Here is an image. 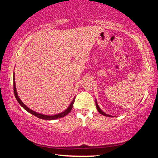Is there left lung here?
Listing matches in <instances>:
<instances>
[{
    "mask_svg": "<svg viewBox=\"0 0 158 158\" xmlns=\"http://www.w3.org/2000/svg\"><path fill=\"white\" fill-rule=\"evenodd\" d=\"M95 105H96V107H97L98 111H99V113L101 114L102 115H103V116H107V117H113V116H111V115H109V114H106L102 110V109L100 108V106H98V104L97 102V100H96V99H95Z\"/></svg>",
    "mask_w": 158,
    "mask_h": 158,
    "instance_id": "1",
    "label": "left lung"
}]
</instances>
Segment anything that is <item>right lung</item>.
<instances>
[{
	"label": "right lung",
	"instance_id": "right-lung-1",
	"mask_svg": "<svg viewBox=\"0 0 158 158\" xmlns=\"http://www.w3.org/2000/svg\"><path fill=\"white\" fill-rule=\"evenodd\" d=\"M13 80H14V81H13V85H14V93H15V98L17 99V100L18 101V102L19 105L22 106V107L25 109L26 111H27L29 113L31 114L32 115H34V116H35L36 117L39 118L40 119H43V120H47V121H52V120H56V119H58V118H63L66 115H68L70 111L72 110V109H73V104H74V100H75V97L74 98V99L72 101V102L70 103V105H69V106L68 108H67L65 111H63L62 112H60L59 114H55V115H45V114H42L40 113H38V112H36L33 110H32L31 109L28 108L27 106H26L24 103L22 101H21V99L19 98L18 95V93L17 92V89H16V84H15V73H14V75H13Z\"/></svg>",
	"mask_w": 158,
	"mask_h": 158
}]
</instances>
